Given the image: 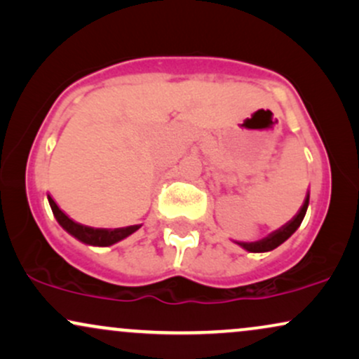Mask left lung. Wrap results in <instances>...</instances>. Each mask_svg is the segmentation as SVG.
I'll list each match as a JSON object with an SVG mask.
<instances>
[{
  "mask_svg": "<svg viewBox=\"0 0 359 359\" xmlns=\"http://www.w3.org/2000/svg\"><path fill=\"white\" fill-rule=\"evenodd\" d=\"M308 202H310V194H306V198H305V202H303L300 212H298L297 215H294L293 219L288 222V224H285L283 226H281V229L275 230V232L270 233L269 237L258 240V242H252V243L240 242L238 245H240V247H243L245 250H248V252H270V250H273V248H276L278 245L283 243L285 240H287L290 235H292L294 230L298 229V226H300L303 217H305V213H306Z\"/></svg>",
  "mask_w": 359,
  "mask_h": 359,
  "instance_id": "8db88e82",
  "label": "left lung"
}]
</instances>
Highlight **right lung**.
<instances>
[{
    "label": "right lung",
    "instance_id": "add662e5",
    "mask_svg": "<svg viewBox=\"0 0 359 359\" xmlns=\"http://www.w3.org/2000/svg\"><path fill=\"white\" fill-rule=\"evenodd\" d=\"M49 205L53 208L54 217L59 222V225L69 232L72 237H76L81 242L89 243V245H99V247H107V245H112L119 240L129 237L130 233H134L135 230L139 229L140 225H130V226H124V229H94V226H86L81 225L78 222H74L69 217L66 215L65 212L61 210L56 205V202L49 197Z\"/></svg>",
    "mask_w": 359,
    "mask_h": 359
}]
</instances>
